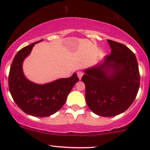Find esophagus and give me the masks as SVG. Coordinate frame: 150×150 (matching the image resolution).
Masks as SVG:
<instances>
[{
    "label": "esophagus",
    "instance_id": "1",
    "mask_svg": "<svg viewBox=\"0 0 150 150\" xmlns=\"http://www.w3.org/2000/svg\"><path fill=\"white\" fill-rule=\"evenodd\" d=\"M77 75H78V78H79V79L81 80V78H82L83 75V72H81V71H78V72H77Z\"/></svg>",
    "mask_w": 150,
    "mask_h": 150
}]
</instances>
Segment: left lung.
<instances>
[{
    "instance_id": "left-lung-1",
    "label": "left lung",
    "mask_w": 150,
    "mask_h": 150,
    "mask_svg": "<svg viewBox=\"0 0 150 150\" xmlns=\"http://www.w3.org/2000/svg\"><path fill=\"white\" fill-rule=\"evenodd\" d=\"M110 55L95 66L84 69L86 101L98 115L113 117L124 112L135 99L140 75L135 54L126 46L107 40Z\"/></svg>"
}]
</instances>
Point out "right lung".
Here are the masks:
<instances>
[{"mask_svg": "<svg viewBox=\"0 0 150 150\" xmlns=\"http://www.w3.org/2000/svg\"><path fill=\"white\" fill-rule=\"evenodd\" d=\"M33 43L18 51L8 75V87L12 98L18 107L27 114L35 117H48L57 112L66 102L67 97L77 82V74L67 78H59L45 84H38L28 80L24 74L22 64L30 55Z\"/></svg>", "mask_w": 150, "mask_h": 150, "instance_id": "add662e5", "label": "right lung"}]
</instances>
